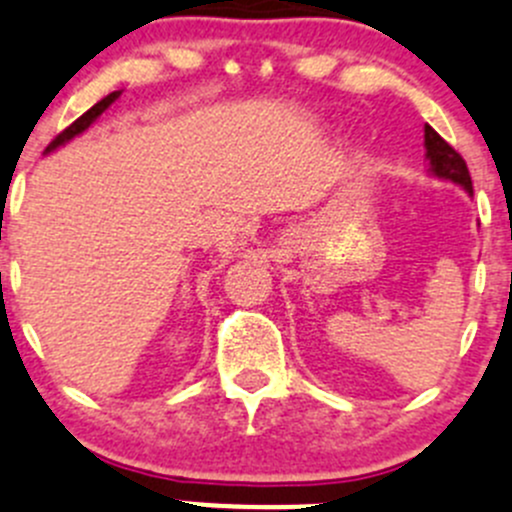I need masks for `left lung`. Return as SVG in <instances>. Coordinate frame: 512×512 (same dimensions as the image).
<instances>
[{"label": "left lung", "instance_id": "obj_1", "mask_svg": "<svg viewBox=\"0 0 512 512\" xmlns=\"http://www.w3.org/2000/svg\"><path fill=\"white\" fill-rule=\"evenodd\" d=\"M424 148H427L429 171H432L437 179L452 181V184L462 186L467 194H472V179L470 171H467L465 159H462L455 148L444 141L432 126H424Z\"/></svg>", "mask_w": 512, "mask_h": 512}]
</instances>
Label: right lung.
Returning a JSON list of instances; mask_svg holds the SVG:
<instances>
[{
	"instance_id": "add662e5",
	"label": "right lung",
	"mask_w": 512,
	"mask_h": 512,
	"mask_svg": "<svg viewBox=\"0 0 512 512\" xmlns=\"http://www.w3.org/2000/svg\"><path fill=\"white\" fill-rule=\"evenodd\" d=\"M118 95H121V90H116V93L105 95L103 100H98V103H95L93 108H90V111H85L83 116L78 118V121H75V123H70V126L65 128V131L60 133V136H55V141H52L50 146L45 148V154H50V151H55L57 146H62V143L73 141L75 136H80V133H83V131H88V128L93 126V123L98 121V118L103 116V113L108 111V108H111V103H113V100H118Z\"/></svg>"
}]
</instances>
